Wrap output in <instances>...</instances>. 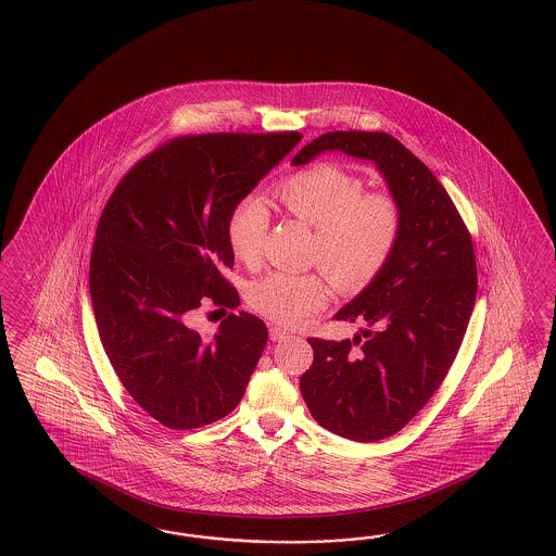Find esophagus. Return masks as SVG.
Returning a JSON list of instances; mask_svg holds the SVG:
<instances>
[{
  "mask_svg": "<svg viewBox=\"0 0 556 556\" xmlns=\"http://www.w3.org/2000/svg\"><path fill=\"white\" fill-rule=\"evenodd\" d=\"M269 336L273 342H281L289 336V331L286 328H279V326H270Z\"/></svg>",
  "mask_w": 556,
  "mask_h": 556,
  "instance_id": "34e87169",
  "label": "esophagus"
}]
</instances>
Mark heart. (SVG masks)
Here are the masks:
<instances>
[{"instance_id": "1", "label": "heart", "mask_w": 556, "mask_h": 556, "mask_svg": "<svg viewBox=\"0 0 556 556\" xmlns=\"http://www.w3.org/2000/svg\"><path fill=\"white\" fill-rule=\"evenodd\" d=\"M275 198L289 218L314 228L312 263L344 291L370 286L396 251L403 230L396 198L364 192V181L338 165L291 174L275 188ZM269 228V211L253 198L242 200L226 228L232 255L249 267L258 265ZM247 298L261 316L298 326L328 305L330 286L321 273L275 270L249 287Z\"/></svg>"}]
</instances>
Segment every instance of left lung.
<instances>
[{
  "label": "left lung",
  "instance_id": "left-lung-1",
  "mask_svg": "<svg viewBox=\"0 0 556 556\" xmlns=\"http://www.w3.org/2000/svg\"><path fill=\"white\" fill-rule=\"evenodd\" d=\"M321 151L370 160L403 212L389 265L336 319L366 321L354 342L309 338L314 362L300 389L312 417L336 435L370 443L394 435L450 372L478 293L473 242L433 172L382 131H330L293 157ZM359 348L354 351L353 345Z\"/></svg>",
  "mask_w": 556,
  "mask_h": 556
}]
</instances>
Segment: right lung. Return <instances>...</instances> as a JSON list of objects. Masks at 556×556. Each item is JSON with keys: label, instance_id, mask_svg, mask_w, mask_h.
<instances>
[{"label": "right lung", "instance_id": "obj_1", "mask_svg": "<svg viewBox=\"0 0 556 556\" xmlns=\"http://www.w3.org/2000/svg\"><path fill=\"white\" fill-rule=\"evenodd\" d=\"M300 139H169L123 176L103 208L89 270L99 336L125 391L167 429L223 419L255 372L269 336L258 317L230 314L211 338L190 319L206 303L239 305L225 277L235 265L228 218Z\"/></svg>", "mask_w": 556, "mask_h": 556}]
</instances>
